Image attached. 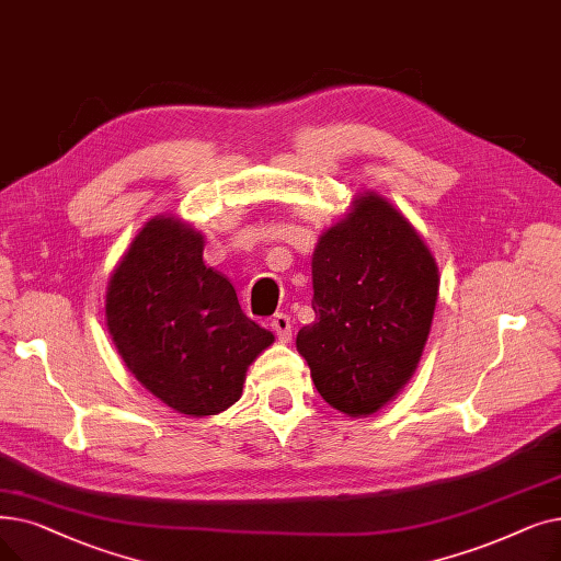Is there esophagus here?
Wrapping results in <instances>:
<instances>
[{
	"label": "esophagus",
	"mask_w": 561,
	"mask_h": 561,
	"mask_svg": "<svg viewBox=\"0 0 561 561\" xmlns=\"http://www.w3.org/2000/svg\"><path fill=\"white\" fill-rule=\"evenodd\" d=\"M271 328L275 330V334H277V339L282 341V344H288V341H290V328H294V323H290V319H288L286 313L273 316Z\"/></svg>",
	"instance_id": "34e87169"
}]
</instances>
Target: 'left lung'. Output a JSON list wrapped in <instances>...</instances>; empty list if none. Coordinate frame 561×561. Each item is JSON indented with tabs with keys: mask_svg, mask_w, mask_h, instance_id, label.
<instances>
[{
	"mask_svg": "<svg viewBox=\"0 0 561 561\" xmlns=\"http://www.w3.org/2000/svg\"><path fill=\"white\" fill-rule=\"evenodd\" d=\"M316 321L298 332L319 394L367 417L405 387L422 359L440 290L437 263L408 217L362 192L311 254Z\"/></svg>",
	"mask_w": 561,
	"mask_h": 561,
	"instance_id": "8db88e82",
	"label": "left lung"
}]
</instances>
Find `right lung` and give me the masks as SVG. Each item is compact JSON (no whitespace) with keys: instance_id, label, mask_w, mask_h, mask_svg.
<instances>
[{"instance_id":"right-lung-1","label":"right lung","mask_w":561,"mask_h":561,"mask_svg":"<svg viewBox=\"0 0 561 561\" xmlns=\"http://www.w3.org/2000/svg\"><path fill=\"white\" fill-rule=\"evenodd\" d=\"M105 321L130 374L190 417L231 408L275 341L242 313L229 277L204 263L202 231L179 215L139 229L107 282Z\"/></svg>"}]
</instances>
